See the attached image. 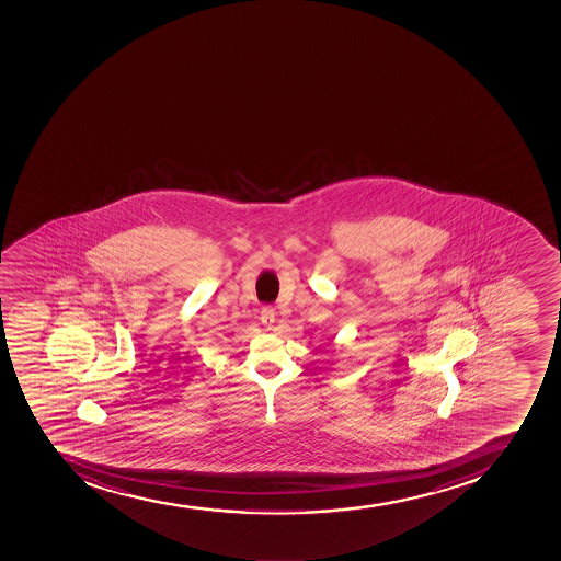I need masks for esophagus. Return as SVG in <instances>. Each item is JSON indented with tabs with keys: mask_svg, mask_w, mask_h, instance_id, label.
<instances>
[{
	"mask_svg": "<svg viewBox=\"0 0 561 561\" xmlns=\"http://www.w3.org/2000/svg\"><path fill=\"white\" fill-rule=\"evenodd\" d=\"M260 320H262L263 325L267 327V329H273L274 321H276V310H274V307H271V305L263 307Z\"/></svg>",
	"mask_w": 561,
	"mask_h": 561,
	"instance_id": "esophagus-1",
	"label": "esophagus"
}]
</instances>
